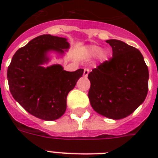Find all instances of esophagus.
<instances>
[{"label":"esophagus","instance_id":"34e87169","mask_svg":"<svg viewBox=\"0 0 158 158\" xmlns=\"http://www.w3.org/2000/svg\"><path fill=\"white\" fill-rule=\"evenodd\" d=\"M89 69H84V76L86 78V77H88V75H89Z\"/></svg>","mask_w":158,"mask_h":158}]
</instances>
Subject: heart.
Wrapping results in <instances>:
<instances>
[{
	"mask_svg": "<svg viewBox=\"0 0 158 158\" xmlns=\"http://www.w3.org/2000/svg\"><path fill=\"white\" fill-rule=\"evenodd\" d=\"M83 53L84 56L88 59H94L98 56L101 60H106L108 58L107 52L104 50L102 51V48L97 45L85 46L83 48Z\"/></svg>",
	"mask_w": 158,
	"mask_h": 158,
	"instance_id": "heart-1",
	"label": "heart"
}]
</instances>
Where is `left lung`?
Returning <instances> with one entry per match:
<instances>
[{"label":"left lung","mask_w":158,"mask_h":158,"mask_svg":"<svg viewBox=\"0 0 158 158\" xmlns=\"http://www.w3.org/2000/svg\"><path fill=\"white\" fill-rule=\"evenodd\" d=\"M112 58L89 74V98L100 115L120 120L132 114L144 102L149 73L139 51L116 39L106 41Z\"/></svg>","instance_id":"1"}]
</instances>
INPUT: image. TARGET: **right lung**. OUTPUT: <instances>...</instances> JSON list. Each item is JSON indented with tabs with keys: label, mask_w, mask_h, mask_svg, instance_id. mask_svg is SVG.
<instances>
[{
	"label": "right lung",
	"mask_w": 158,
	"mask_h": 158,
	"mask_svg": "<svg viewBox=\"0 0 158 158\" xmlns=\"http://www.w3.org/2000/svg\"><path fill=\"white\" fill-rule=\"evenodd\" d=\"M69 48L65 38L44 34L32 39L12 57L7 70L10 91L31 115L52 121L65 112L67 95L84 69L69 72L59 64H47L52 53L62 57Z\"/></svg>",
	"instance_id": "1"
}]
</instances>
